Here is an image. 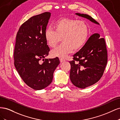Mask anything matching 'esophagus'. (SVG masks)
<instances>
[{"mask_svg": "<svg viewBox=\"0 0 120 120\" xmlns=\"http://www.w3.org/2000/svg\"><path fill=\"white\" fill-rule=\"evenodd\" d=\"M60 63H63V62H64V61H65V60H64V59H61V58H60Z\"/></svg>", "mask_w": 120, "mask_h": 120, "instance_id": "1", "label": "esophagus"}]
</instances>
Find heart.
Here are the masks:
<instances>
[{
	"mask_svg": "<svg viewBox=\"0 0 120 120\" xmlns=\"http://www.w3.org/2000/svg\"><path fill=\"white\" fill-rule=\"evenodd\" d=\"M53 29H47L45 38L51 48H55L61 41L63 43L52 52L53 56L64 58L68 54L80 50L85 45L88 38L89 28L84 21L63 17L52 23Z\"/></svg>",
	"mask_w": 120,
	"mask_h": 120,
	"instance_id": "b5f03b06",
	"label": "heart"
}]
</instances>
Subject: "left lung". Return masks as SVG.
Segmentation results:
<instances>
[{"instance_id": "obj_1", "label": "left lung", "mask_w": 120, "mask_h": 120, "mask_svg": "<svg viewBox=\"0 0 120 120\" xmlns=\"http://www.w3.org/2000/svg\"><path fill=\"white\" fill-rule=\"evenodd\" d=\"M92 22L100 24L86 14L75 13ZM108 54L104 38L99 34L90 36L83 48L73 56L70 61V79L78 88L85 89L99 81L104 74L107 64Z\"/></svg>"}]
</instances>
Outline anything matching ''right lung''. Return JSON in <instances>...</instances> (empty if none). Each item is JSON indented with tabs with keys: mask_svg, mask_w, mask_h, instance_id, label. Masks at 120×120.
<instances>
[{
	"mask_svg": "<svg viewBox=\"0 0 120 120\" xmlns=\"http://www.w3.org/2000/svg\"><path fill=\"white\" fill-rule=\"evenodd\" d=\"M50 14L45 12L30 17L21 25L16 34L14 66L23 82L35 90L50 84L60 63L57 57L45 59L50 50L45 33Z\"/></svg>",
	"mask_w": 120,
	"mask_h": 120,
	"instance_id": "1",
	"label": "right lung"
}]
</instances>
